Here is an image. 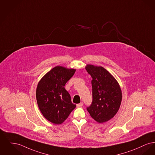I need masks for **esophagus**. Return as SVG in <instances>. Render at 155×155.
Listing matches in <instances>:
<instances>
[{"label": "esophagus", "mask_w": 155, "mask_h": 155, "mask_svg": "<svg viewBox=\"0 0 155 155\" xmlns=\"http://www.w3.org/2000/svg\"><path fill=\"white\" fill-rule=\"evenodd\" d=\"M82 105H83V102H80V104H77V107H81Z\"/></svg>", "instance_id": "esophagus-1"}]
</instances>
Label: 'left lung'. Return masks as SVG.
I'll return each instance as SVG.
<instances>
[{
    "label": "left lung",
    "mask_w": 155,
    "mask_h": 155,
    "mask_svg": "<svg viewBox=\"0 0 155 155\" xmlns=\"http://www.w3.org/2000/svg\"><path fill=\"white\" fill-rule=\"evenodd\" d=\"M85 69L92 78V102L87 109L98 123L107 122L119 109L122 101L120 87L116 79L104 67L87 64Z\"/></svg>",
    "instance_id": "1"
}]
</instances>
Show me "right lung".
Masks as SVG:
<instances>
[{
  "label": "right lung",
  "instance_id": "right-lung-1",
  "mask_svg": "<svg viewBox=\"0 0 155 155\" xmlns=\"http://www.w3.org/2000/svg\"><path fill=\"white\" fill-rule=\"evenodd\" d=\"M76 70L56 66L38 83L37 105L44 117L54 124H61L76 107L64 86Z\"/></svg>",
  "mask_w": 155,
  "mask_h": 155
}]
</instances>
